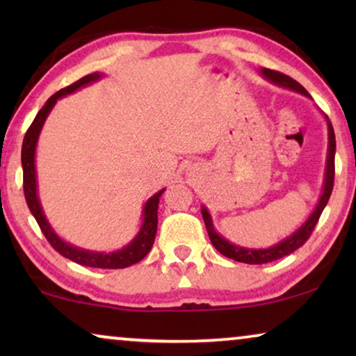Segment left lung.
<instances>
[{
	"mask_svg": "<svg viewBox=\"0 0 356 356\" xmlns=\"http://www.w3.org/2000/svg\"><path fill=\"white\" fill-rule=\"evenodd\" d=\"M261 72L267 77V79L275 82V84L289 87V89H291V90L301 92V94L308 95V92H306V89L300 84V82L291 79L290 76L284 74V72L267 70V67H264ZM327 126H329V152H327V170H325L324 193H323V196H321L319 204L316 206L314 212L311 213V217L308 218V222H306L305 225L300 228V230H296L290 238H286V240L279 243V245L274 248H269V250H246V248L235 246V245H232V243H228L227 240H223V238L218 235L216 230H213L211 216H209V212L202 207V218H204V223H206L209 238H211L212 245L216 246V250L218 252H222L223 256L230 257V259H235L238 262H246V264H267V262L277 261V259H280V257L291 254V252L296 251L298 248H301L306 241H308V238L311 236V233H313L316 223H318L321 213H323L325 204H327L330 194H332V189H334L335 134H334L332 123H330L329 118H327Z\"/></svg>",
	"mask_w": 356,
	"mask_h": 356,
	"instance_id": "obj_1",
	"label": "left lung"
}]
</instances>
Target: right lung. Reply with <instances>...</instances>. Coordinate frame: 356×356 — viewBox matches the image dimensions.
<instances>
[{"mask_svg":"<svg viewBox=\"0 0 356 356\" xmlns=\"http://www.w3.org/2000/svg\"><path fill=\"white\" fill-rule=\"evenodd\" d=\"M100 74H87L81 77L79 81H76L74 84L65 87V89L58 90L56 94H53L50 99L47 100V104L42 106V110L38 111L35 118H33L32 124L29 126L26 136H24L22 140V152H21V160H22V173H24V196H26L27 206L31 209L32 216L35 217V220L40 227L43 235H45L47 241L50 243L51 248L55 251L60 252L61 256L67 257V259L77 262V264L87 266V267H97V269H124V267H129L144 259L150 251V248L154 245L155 233H157V209H159V199L162 196V191H159L155 196H152L145 204L144 207V223L143 228H140L139 235L134 238L133 241L129 243L128 246L123 248L121 251L110 252V254H104V252H92V251H84L79 250V248H74L67 245L60 238L56 236V233L51 230V227L48 225L45 216H43L40 202H38L37 197V181H35V145L38 134H40V129L43 126V121L50 113L53 105L56 104L58 99H61L63 95L71 94L79 89V87H84L92 81H97Z\"/></svg>","mask_w":356,"mask_h":356,"instance_id":"add662e5","label":"right lung"}]
</instances>
